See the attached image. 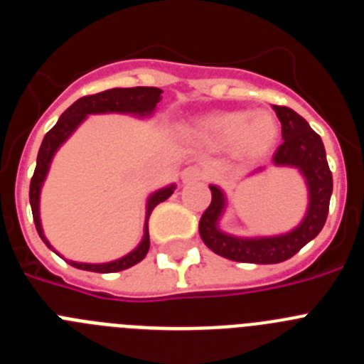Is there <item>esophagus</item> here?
Instances as JSON below:
<instances>
[{
    "mask_svg": "<svg viewBox=\"0 0 364 364\" xmlns=\"http://www.w3.org/2000/svg\"><path fill=\"white\" fill-rule=\"evenodd\" d=\"M204 178V171L198 166H189L182 171V182L189 184V182H197V180Z\"/></svg>",
    "mask_w": 364,
    "mask_h": 364,
    "instance_id": "34e87169",
    "label": "esophagus"
}]
</instances>
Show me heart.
I'll return each instance as SVG.
<instances>
[{
	"label": "heart",
	"mask_w": 364,
	"mask_h": 364,
	"mask_svg": "<svg viewBox=\"0 0 364 364\" xmlns=\"http://www.w3.org/2000/svg\"><path fill=\"white\" fill-rule=\"evenodd\" d=\"M198 142L230 147L240 159H259L279 138V122L269 111H226L202 118L191 127Z\"/></svg>",
	"instance_id": "heart-1"
}]
</instances>
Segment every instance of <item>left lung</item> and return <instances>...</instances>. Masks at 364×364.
Masks as SVG:
<instances>
[{
    "mask_svg": "<svg viewBox=\"0 0 364 364\" xmlns=\"http://www.w3.org/2000/svg\"><path fill=\"white\" fill-rule=\"evenodd\" d=\"M273 111L277 112V118L282 125V144L273 154V164L281 167H297L301 171L308 186V210L301 224L288 233L253 237V239L233 237L218 228V220L226 210V195L217 186H210L211 204L200 217L198 231L211 252L235 262H252V264L284 262L319 235L328 217L333 180L326 162L323 140L294 109L273 105Z\"/></svg>",
    "mask_w": 364,
    "mask_h": 364,
    "instance_id": "left-lung-1",
    "label": "left lung"
}]
</instances>
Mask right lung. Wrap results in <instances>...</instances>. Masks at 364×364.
Listing matches in <instances>:
<instances>
[{
	"instance_id": "add662e5",
	"label": "right lung",
	"mask_w": 364,
	"mask_h": 364,
	"mask_svg": "<svg viewBox=\"0 0 364 364\" xmlns=\"http://www.w3.org/2000/svg\"><path fill=\"white\" fill-rule=\"evenodd\" d=\"M162 89L159 87H127V89H109V91L98 92V95L83 96V98L76 100L65 112H63L60 120L56 122L53 129L45 134L43 142H41L40 151H38L36 169L31 180V191H28V198H31L32 217H34V224H36L38 235L41 237L47 246L53 250L50 242L45 239L43 228H41L40 220V193L41 186L45 182V176L49 173L50 162H53L54 154L60 149L67 138L76 131L80 124L87 118V114H104V112H122V114H133V117L144 118L151 117L153 111L156 109V104L162 100ZM175 191V184L167 186V188L154 191L149 198H147V211H146V226H144V239L142 242L134 247L133 252L127 253L125 257L111 262H104V264H87V262H74V260H67L70 266L78 269H85V272H96V273H114L127 269L131 266L138 264L144 257L149 252V215L151 211L160 204V202L167 200ZM58 253L56 250H53ZM60 255V253H58ZM62 257V255H60Z\"/></svg>"
}]
</instances>
